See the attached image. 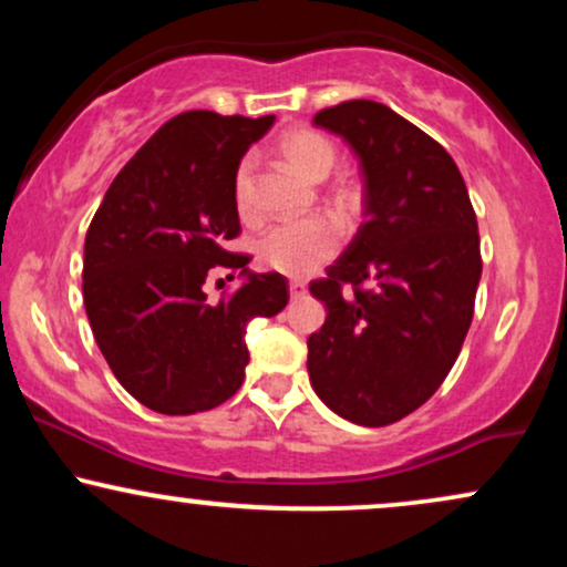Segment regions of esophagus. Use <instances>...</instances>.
Segmentation results:
<instances>
[{"label":"esophagus","instance_id":"1","mask_svg":"<svg viewBox=\"0 0 567 567\" xmlns=\"http://www.w3.org/2000/svg\"><path fill=\"white\" fill-rule=\"evenodd\" d=\"M306 292V285L301 282V279H292L290 282V298H301Z\"/></svg>","mask_w":567,"mask_h":567}]
</instances>
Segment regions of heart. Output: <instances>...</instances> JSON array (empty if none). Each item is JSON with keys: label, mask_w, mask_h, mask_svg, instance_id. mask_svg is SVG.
Returning a JSON list of instances; mask_svg holds the SVG:
<instances>
[{"label": "heart", "mask_w": 567, "mask_h": 567, "mask_svg": "<svg viewBox=\"0 0 567 567\" xmlns=\"http://www.w3.org/2000/svg\"><path fill=\"white\" fill-rule=\"evenodd\" d=\"M279 152L290 162L296 171H301L306 178L322 181L324 175L333 171L336 165V146L328 135L317 133L311 127H296L279 138ZM252 171H256V159L243 157L239 159L237 171H234V207L245 220H252L258 216L256 210V188H252ZM351 197L343 192L338 197V207L349 210ZM338 245H341V229L336 220L330 218H306V220H290V224H277L258 239L256 252L258 261L266 269L279 271L285 277H306L315 269H320L324 261L336 256Z\"/></svg>", "instance_id": "b5f03b06"}]
</instances>
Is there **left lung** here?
I'll list each match as a JSON object with an SVG mask.
<instances>
[{"label":"left lung","instance_id":"1","mask_svg":"<svg viewBox=\"0 0 567 567\" xmlns=\"http://www.w3.org/2000/svg\"><path fill=\"white\" fill-rule=\"evenodd\" d=\"M360 157L365 220L309 285L328 309L309 336V379L330 410L389 426L451 373L474 317L483 256L477 216L451 154L375 101L315 114Z\"/></svg>","mask_w":567,"mask_h":567}]
</instances>
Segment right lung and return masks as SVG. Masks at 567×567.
Here are the masks:
<instances>
[{
    "instance_id": "right-lung-1",
    "label": "right lung",
    "mask_w": 567,
    "mask_h": 567,
    "mask_svg": "<svg viewBox=\"0 0 567 567\" xmlns=\"http://www.w3.org/2000/svg\"><path fill=\"white\" fill-rule=\"evenodd\" d=\"M275 116L184 112L122 167L84 237L82 292L97 349L141 405L192 415L224 405L250 362L245 328L288 306V279L256 275L239 237L234 171ZM244 277L218 305L207 274Z\"/></svg>"
}]
</instances>
